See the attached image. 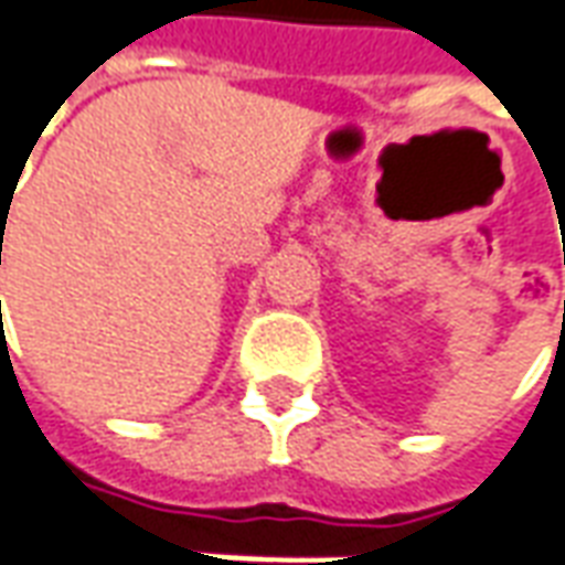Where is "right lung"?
Listing matches in <instances>:
<instances>
[{"instance_id":"add662e5","label":"right lung","mask_w":565,"mask_h":565,"mask_svg":"<svg viewBox=\"0 0 565 565\" xmlns=\"http://www.w3.org/2000/svg\"><path fill=\"white\" fill-rule=\"evenodd\" d=\"M0 263H2V250H0Z\"/></svg>"}]
</instances>
